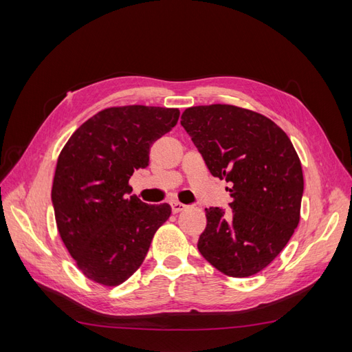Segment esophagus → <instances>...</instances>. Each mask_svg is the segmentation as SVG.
Returning <instances> with one entry per match:
<instances>
[{"instance_id":"obj_1","label":"esophagus","mask_w":352,"mask_h":352,"mask_svg":"<svg viewBox=\"0 0 352 352\" xmlns=\"http://www.w3.org/2000/svg\"><path fill=\"white\" fill-rule=\"evenodd\" d=\"M185 208H186V206L182 204V202H179V201H173V202H172V211H173V214H177V212L184 211Z\"/></svg>"}]
</instances>
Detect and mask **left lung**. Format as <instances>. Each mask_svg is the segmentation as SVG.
I'll return each instance as SVG.
<instances>
[{"instance_id": "8db88e82", "label": "left lung", "mask_w": 352, "mask_h": 352, "mask_svg": "<svg viewBox=\"0 0 352 352\" xmlns=\"http://www.w3.org/2000/svg\"><path fill=\"white\" fill-rule=\"evenodd\" d=\"M180 124L210 173L232 185L230 211L206 208L201 255L232 278L261 272L300 223L304 177L291 140L265 116L228 104L186 109Z\"/></svg>"}]
</instances>
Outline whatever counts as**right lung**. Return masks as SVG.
<instances>
[{"label":"right lung","instance_id":"1","mask_svg":"<svg viewBox=\"0 0 352 352\" xmlns=\"http://www.w3.org/2000/svg\"><path fill=\"white\" fill-rule=\"evenodd\" d=\"M177 109H105L85 122L63 148L51 199L57 229L88 279L117 286L142 264L157 229L172 214L132 195L135 168H146L150 148L177 123Z\"/></svg>","mask_w":352,"mask_h":352}]
</instances>
